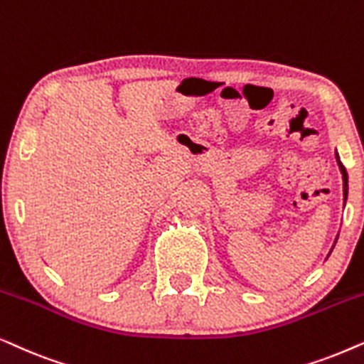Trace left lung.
Instances as JSON below:
<instances>
[{
  "label": "left lung",
  "instance_id": "obj_1",
  "mask_svg": "<svg viewBox=\"0 0 364 364\" xmlns=\"http://www.w3.org/2000/svg\"><path fill=\"white\" fill-rule=\"evenodd\" d=\"M338 166H340V171L343 174V198H345V201H346V198H348V173H346V168L343 166V163L340 161V159H338ZM334 243H336V241H334Z\"/></svg>",
  "mask_w": 364,
  "mask_h": 364
}]
</instances>
